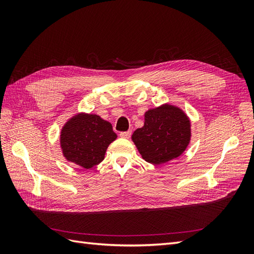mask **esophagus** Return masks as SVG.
<instances>
[{
    "instance_id": "34e87169",
    "label": "esophagus",
    "mask_w": 254,
    "mask_h": 254,
    "mask_svg": "<svg viewBox=\"0 0 254 254\" xmlns=\"http://www.w3.org/2000/svg\"><path fill=\"white\" fill-rule=\"evenodd\" d=\"M120 135L122 137H124V139H129L130 135H131V131H123L120 133Z\"/></svg>"
}]
</instances>
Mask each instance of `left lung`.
Masks as SVG:
<instances>
[{"mask_svg": "<svg viewBox=\"0 0 254 254\" xmlns=\"http://www.w3.org/2000/svg\"><path fill=\"white\" fill-rule=\"evenodd\" d=\"M190 139V123L179 108L163 105L145 113V123L132 141L146 162L160 165L178 158Z\"/></svg>", "mask_w": 254, "mask_h": 254, "instance_id": "8db88e82", "label": "left lung"}]
</instances>
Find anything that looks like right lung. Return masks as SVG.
<instances>
[{
  "label": "right lung",
  "mask_w": 254,
  "mask_h": 254,
  "mask_svg": "<svg viewBox=\"0 0 254 254\" xmlns=\"http://www.w3.org/2000/svg\"><path fill=\"white\" fill-rule=\"evenodd\" d=\"M117 139L109 122L95 114H79L68 121L60 135L64 156L83 168L102 162L106 149Z\"/></svg>",
  "instance_id": "add662e5"
}]
</instances>
